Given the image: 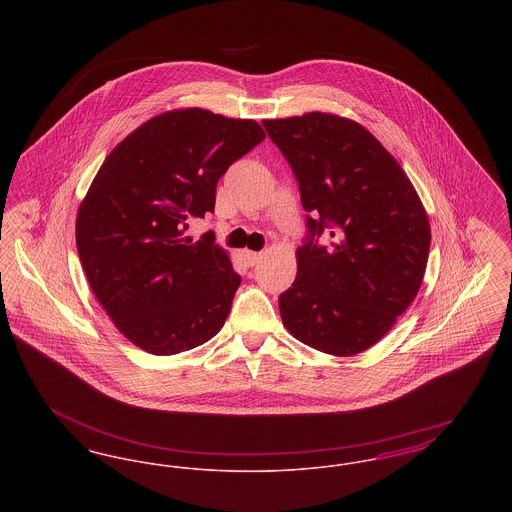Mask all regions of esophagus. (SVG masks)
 I'll use <instances>...</instances> for the list:
<instances>
[{
    "label": "esophagus",
    "mask_w": 512,
    "mask_h": 512,
    "mask_svg": "<svg viewBox=\"0 0 512 512\" xmlns=\"http://www.w3.org/2000/svg\"><path fill=\"white\" fill-rule=\"evenodd\" d=\"M244 259L247 267H255L263 259V253L261 251H244Z\"/></svg>",
    "instance_id": "34e87169"
}]
</instances>
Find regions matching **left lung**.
Masks as SVG:
<instances>
[{
  "instance_id": "8db88e82",
  "label": "left lung",
  "mask_w": 512,
  "mask_h": 512,
  "mask_svg": "<svg viewBox=\"0 0 512 512\" xmlns=\"http://www.w3.org/2000/svg\"><path fill=\"white\" fill-rule=\"evenodd\" d=\"M299 186L307 236L280 293L284 326L322 353L351 357L382 340L420 290L430 224L411 180L365 126L307 113L263 121ZM328 233L335 240L320 246Z\"/></svg>"
}]
</instances>
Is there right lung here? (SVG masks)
I'll use <instances>...</instances> for the list:
<instances>
[{"label":"right lung","mask_w":512,"mask_h":512,"mask_svg":"<svg viewBox=\"0 0 512 512\" xmlns=\"http://www.w3.org/2000/svg\"><path fill=\"white\" fill-rule=\"evenodd\" d=\"M265 140L251 119L169 111L136 128L103 161L76 217L90 288L122 334L153 355L211 340L242 276L215 232L186 236L215 213L217 182Z\"/></svg>","instance_id":"obj_1"}]
</instances>
